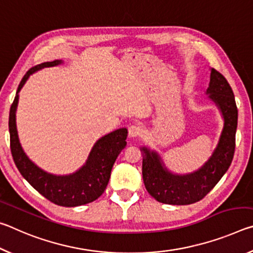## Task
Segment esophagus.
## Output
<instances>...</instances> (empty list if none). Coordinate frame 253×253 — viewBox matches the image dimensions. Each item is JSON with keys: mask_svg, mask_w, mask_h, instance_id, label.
Here are the masks:
<instances>
[{"mask_svg": "<svg viewBox=\"0 0 253 253\" xmlns=\"http://www.w3.org/2000/svg\"><path fill=\"white\" fill-rule=\"evenodd\" d=\"M142 131H143V127L139 123H134L132 125L129 126V128H128V132H129V136L132 137V138L139 136L142 134Z\"/></svg>", "mask_w": 253, "mask_h": 253, "instance_id": "34e87169", "label": "esophagus"}]
</instances>
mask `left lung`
Listing matches in <instances>:
<instances>
[{"label": "left lung", "instance_id": "left-lung-1", "mask_svg": "<svg viewBox=\"0 0 253 253\" xmlns=\"http://www.w3.org/2000/svg\"><path fill=\"white\" fill-rule=\"evenodd\" d=\"M205 93L220 110L223 128L212 155L199 169L187 174L173 173L166 168L156 151L146 146L140 147L145 187L158 202L172 205L198 202L216 185L230 168L238 126V109L233 91L224 77L211 68L210 84Z\"/></svg>", "mask_w": 253, "mask_h": 253}]
</instances>
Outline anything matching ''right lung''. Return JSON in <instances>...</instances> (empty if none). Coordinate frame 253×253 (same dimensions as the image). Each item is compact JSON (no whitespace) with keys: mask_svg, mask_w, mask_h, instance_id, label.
I'll use <instances>...</instances> for the list:
<instances>
[{"mask_svg":"<svg viewBox=\"0 0 253 253\" xmlns=\"http://www.w3.org/2000/svg\"><path fill=\"white\" fill-rule=\"evenodd\" d=\"M62 60L43 62L30 69L21 80L16 90L8 117L11 153L21 175L36 188L41 195L60 207L74 208L93 202L104 193L109 182L114 163L126 146L127 128H119L102 136L93 145L87 161L76 172L68 175H55L45 172L30 160L20 144L16 129V108L19 104V92L30 76L43 68L55 67Z\"/></svg>","mask_w":253,"mask_h":253,"instance_id":"add662e5","label":"right lung"}]
</instances>
